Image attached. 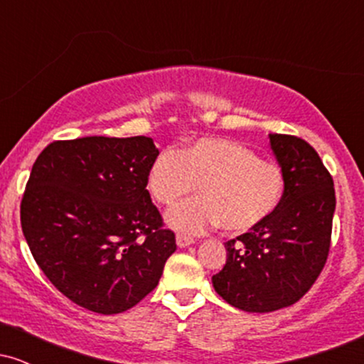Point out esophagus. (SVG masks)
<instances>
[{"mask_svg":"<svg viewBox=\"0 0 364 364\" xmlns=\"http://www.w3.org/2000/svg\"><path fill=\"white\" fill-rule=\"evenodd\" d=\"M193 243H195L193 237L185 236V235H178L176 236V245L179 246V248H186V246H190V245H193Z\"/></svg>","mask_w":364,"mask_h":364,"instance_id":"obj_1","label":"esophagus"}]
</instances>
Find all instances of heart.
<instances>
[{
  "label": "heart",
  "mask_w": 364,
  "mask_h": 364,
  "mask_svg": "<svg viewBox=\"0 0 364 364\" xmlns=\"http://www.w3.org/2000/svg\"><path fill=\"white\" fill-rule=\"evenodd\" d=\"M159 205L181 202L198 186L200 198L174 207L166 224L185 235L223 228L245 232L274 214L284 193V174L275 162L258 159L252 149L225 139H200L178 152L162 150L145 176Z\"/></svg>",
  "instance_id": "b5f03b06"
}]
</instances>
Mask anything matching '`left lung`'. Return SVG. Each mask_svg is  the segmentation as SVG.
Here are the masks:
<instances>
[{
  "instance_id": "8db88e82",
  "label": "left lung",
  "mask_w": 364,
  "mask_h": 364,
  "mask_svg": "<svg viewBox=\"0 0 364 364\" xmlns=\"http://www.w3.org/2000/svg\"><path fill=\"white\" fill-rule=\"evenodd\" d=\"M284 174V193L274 214L225 243V265L212 277L217 294L250 313L291 306L316 281L330 248L336 212L333 181L310 144L270 135Z\"/></svg>"
}]
</instances>
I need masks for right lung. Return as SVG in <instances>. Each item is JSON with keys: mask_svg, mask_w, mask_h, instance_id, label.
Masks as SVG:
<instances>
[{"mask_svg": "<svg viewBox=\"0 0 364 364\" xmlns=\"http://www.w3.org/2000/svg\"><path fill=\"white\" fill-rule=\"evenodd\" d=\"M150 136L54 141L37 157L20 205L22 231L46 277L75 304L114 315L156 289L174 232L145 185Z\"/></svg>", "mask_w": 364, "mask_h": 364, "instance_id": "right-lung-1", "label": "right lung"}]
</instances>
